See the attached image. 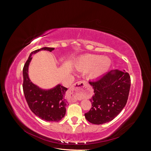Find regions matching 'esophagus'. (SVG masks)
<instances>
[{
  "instance_id": "obj_1",
  "label": "esophagus",
  "mask_w": 151,
  "mask_h": 151,
  "mask_svg": "<svg viewBox=\"0 0 151 151\" xmlns=\"http://www.w3.org/2000/svg\"><path fill=\"white\" fill-rule=\"evenodd\" d=\"M86 86V82L83 81L77 82L76 83L72 86L68 91V94L70 96L72 101L75 102L83 97Z\"/></svg>"
}]
</instances>
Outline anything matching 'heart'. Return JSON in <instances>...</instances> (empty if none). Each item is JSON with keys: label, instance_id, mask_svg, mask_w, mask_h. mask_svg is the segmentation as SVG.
Returning a JSON list of instances; mask_svg holds the SVG:
<instances>
[{"label": "heart", "instance_id": "1", "mask_svg": "<svg viewBox=\"0 0 151 151\" xmlns=\"http://www.w3.org/2000/svg\"><path fill=\"white\" fill-rule=\"evenodd\" d=\"M111 65L108 57L96 55H87L81 57L76 63V67L82 71H88L90 79H96L104 74Z\"/></svg>", "mask_w": 151, "mask_h": 151}]
</instances>
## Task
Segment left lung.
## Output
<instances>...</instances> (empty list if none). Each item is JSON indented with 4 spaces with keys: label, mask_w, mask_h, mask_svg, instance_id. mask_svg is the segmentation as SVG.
<instances>
[{
    "label": "left lung",
    "mask_w": 151,
    "mask_h": 151,
    "mask_svg": "<svg viewBox=\"0 0 151 151\" xmlns=\"http://www.w3.org/2000/svg\"><path fill=\"white\" fill-rule=\"evenodd\" d=\"M89 83L93 87L94 94L89 99L92 107L84 115L86 120L96 125L111 121L127 102L131 83L129 73L111 70Z\"/></svg>",
    "instance_id": "left-lung-1"
}]
</instances>
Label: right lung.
Returning a JSON list of instances; mask_svg holds the SVG:
<instances>
[{
    "label": "right lung",
    "mask_w": 151,
    "mask_h": 151,
    "mask_svg": "<svg viewBox=\"0 0 151 151\" xmlns=\"http://www.w3.org/2000/svg\"><path fill=\"white\" fill-rule=\"evenodd\" d=\"M54 49V48L43 47L32 52L22 70V88L28 106L36 116L47 122H59L64 117L67 105L65 94L67 88L61 84H58L50 89H41L31 81L28 76V68L32 55L41 50H47L51 52Z\"/></svg>",
    "instance_id": "right-lung-1"
}]
</instances>
